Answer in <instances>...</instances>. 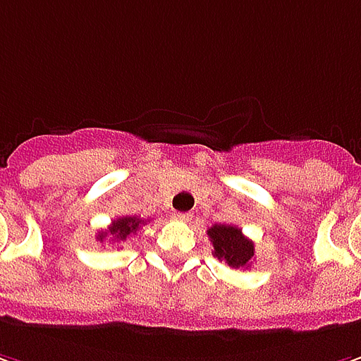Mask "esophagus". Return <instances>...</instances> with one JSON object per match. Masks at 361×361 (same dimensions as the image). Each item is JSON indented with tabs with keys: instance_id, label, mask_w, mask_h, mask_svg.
I'll use <instances>...</instances> for the list:
<instances>
[{
	"instance_id": "esophagus-1",
	"label": "esophagus",
	"mask_w": 361,
	"mask_h": 361,
	"mask_svg": "<svg viewBox=\"0 0 361 361\" xmlns=\"http://www.w3.org/2000/svg\"><path fill=\"white\" fill-rule=\"evenodd\" d=\"M171 218L178 219V221H190L192 219V214H183V212H173Z\"/></svg>"
}]
</instances>
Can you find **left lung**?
<instances>
[{"label":"left lung","mask_w":361,"mask_h":361,"mask_svg":"<svg viewBox=\"0 0 361 361\" xmlns=\"http://www.w3.org/2000/svg\"><path fill=\"white\" fill-rule=\"evenodd\" d=\"M207 235L214 243V255L224 259L230 267H250L254 259V242L247 240L240 228L216 224L207 230Z\"/></svg>","instance_id":"8db88e82"}]
</instances>
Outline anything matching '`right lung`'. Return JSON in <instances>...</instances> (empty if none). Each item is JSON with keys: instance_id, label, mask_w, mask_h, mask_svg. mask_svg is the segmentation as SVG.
<instances>
[{"instance_id": "right-lung-1", "label": "right lung", "mask_w": 361, "mask_h": 361, "mask_svg": "<svg viewBox=\"0 0 361 361\" xmlns=\"http://www.w3.org/2000/svg\"><path fill=\"white\" fill-rule=\"evenodd\" d=\"M143 219L140 218H131V216H126V218H118L111 221V226L107 228L106 231H102V233H97V240L99 242H104L106 238H109L111 242H123V240H128L131 233H135V231L142 228Z\"/></svg>"}]
</instances>
